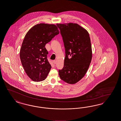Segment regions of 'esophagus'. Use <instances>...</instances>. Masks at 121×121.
Segmentation results:
<instances>
[{
    "label": "esophagus",
    "mask_w": 121,
    "mask_h": 121,
    "mask_svg": "<svg viewBox=\"0 0 121 121\" xmlns=\"http://www.w3.org/2000/svg\"><path fill=\"white\" fill-rule=\"evenodd\" d=\"M53 63H54V64H55L56 63V60H53Z\"/></svg>",
    "instance_id": "obj_1"
}]
</instances>
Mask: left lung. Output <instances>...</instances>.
<instances>
[{"label": "left lung", "mask_w": 121, "mask_h": 121, "mask_svg": "<svg viewBox=\"0 0 121 121\" xmlns=\"http://www.w3.org/2000/svg\"><path fill=\"white\" fill-rule=\"evenodd\" d=\"M65 49L64 67L58 71L61 79L75 84L86 74L91 62L92 49L88 31L76 23L57 24Z\"/></svg>", "instance_id": "left-lung-1"}]
</instances>
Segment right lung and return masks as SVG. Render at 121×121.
<instances>
[{
  "label": "right lung",
  "instance_id": "1",
  "mask_svg": "<svg viewBox=\"0 0 121 121\" xmlns=\"http://www.w3.org/2000/svg\"><path fill=\"white\" fill-rule=\"evenodd\" d=\"M59 33L57 25L40 23L32 27L25 35L20 52L21 63L33 81L46 79L51 66L47 59L45 46Z\"/></svg>",
  "mask_w": 121,
  "mask_h": 121
}]
</instances>
